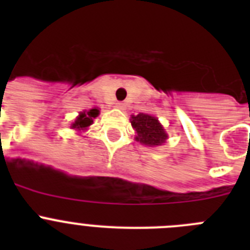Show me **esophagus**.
Returning <instances> with one entry per match:
<instances>
[{"label": "esophagus", "instance_id": "esophagus-1", "mask_svg": "<svg viewBox=\"0 0 250 250\" xmlns=\"http://www.w3.org/2000/svg\"><path fill=\"white\" fill-rule=\"evenodd\" d=\"M115 107H118L119 110H125L126 109V105L124 103H116L115 104Z\"/></svg>", "mask_w": 250, "mask_h": 250}]
</instances>
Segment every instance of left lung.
Masks as SVG:
<instances>
[{
  "label": "left lung",
  "instance_id": "obj_1",
  "mask_svg": "<svg viewBox=\"0 0 250 250\" xmlns=\"http://www.w3.org/2000/svg\"><path fill=\"white\" fill-rule=\"evenodd\" d=\"M131 125L138 132L136 140L149 146H155L165 143L167 135L165 134L164 129L154 116L147 114H139L131 116Z\"/></svg>",
  "mask_w": 250,
  "mask_h": 250
}]
</instances>
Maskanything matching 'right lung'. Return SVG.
<instances>
[{
    "instance_id": "obj_1",
    "label": "right lung",
    "mask_w": 250,
    "mask_h": 250,
    "mask_svg": "<svg viewBox=\"0 0 250 250\" xmlns=\"http://www.w3.org/2000/svg\"><path fill=\"white\" fill-rule=\"evenodd\" d=\"M99 115L98 109H91L89 111H83L79 115V118L76 119L74 124H72V127L74 129H85V127L90 126L92 124V119H95Z\"/></svg>"
}]
</instances>
